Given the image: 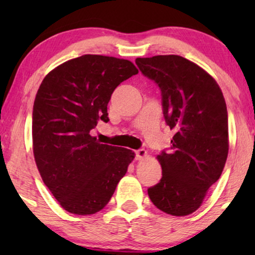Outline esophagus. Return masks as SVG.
Returning a JSON list of instances; mask_svg holds the SVG:
<instances>
[{"label":"esophagus","instance_id":"1","mask_svg":"<svg viewBox=\"0 0 255 255\" xmlns=\"http://www.w3.org/2000/svg\"><path fill=\"white\" fill-rule=\"evenodd\" d=\"M134 154H135V159L141 160L147 155V152H146L144 148H140V149H137V151H134Z\"/></svg>","mask_w":255,"mask_h":255}]
</instances>
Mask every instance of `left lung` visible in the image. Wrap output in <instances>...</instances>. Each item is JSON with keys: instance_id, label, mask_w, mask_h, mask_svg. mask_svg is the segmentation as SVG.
<instances>
[{"instance_id": "8db88e82", "label": "left lung", "mask_w": 255, "mask_h": 255, "mask_svg": "<svg viewBox=\"0 0 255 255\" xmlns=\"http://www.w3.org/2000/svg\"><path fill=\"white\" fill-rule=\"evenodd\" d=\"M139 71L158 85L166 124L175 134L158 155L162 177L147 189L152 203L173 216L201 207L229 153L228 109L217 82L180 55L137 58Z\"/></svg>"}]
</instances>
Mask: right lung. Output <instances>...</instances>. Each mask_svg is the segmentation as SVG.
<instances>
[{"instance_id": "1", "label": "right lung", "mask_w": 255, "mask_h": 255, "mask_svg": "<svg viewBox=\"0 0 255 255\" xmlns=\"http://www.w3.org/2000/svg\"><path fill=\"white\" fill-rule=\"evenodd\" d=\"M138 74L125 59L85 54L48 73L33 103V154L41 179L66 211L102 210L134 158L131 149L101 144L92 131L109 122L108 103Z\"/></svg>"}]
</instances>
